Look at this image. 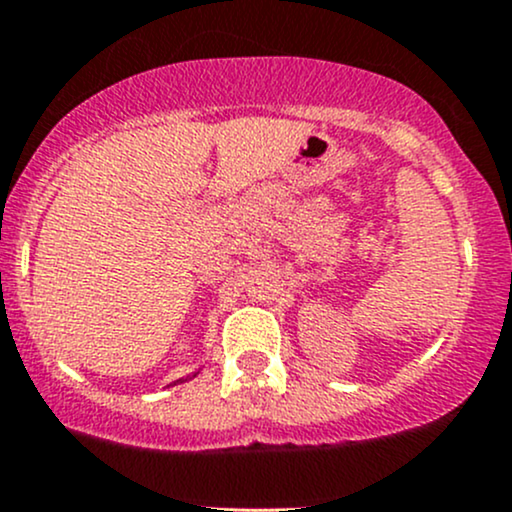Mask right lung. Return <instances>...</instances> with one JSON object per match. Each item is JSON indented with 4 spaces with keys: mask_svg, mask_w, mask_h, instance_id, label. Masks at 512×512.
I'll list each match as a JSON object with an SVG mask.
<instances>
[{
    "mask_svg": "<svg viewBox=\"0 0 512 512\" xmlns=\"http://www.w3.org/2000/svg\"><path fill=\"white\" fill-rule=\"evenodd\" d=\"M200 372V370H198ZM198 372H191V375H186V377H181V380H176V382H171V384H181V382H186V380H193L195 375H198Z\"/></svg>",
    "mask_w": 512,
    "mask_h": 512,
    "instance_id": "add662e5",
    "label": "right lung"
}]
</instances>
